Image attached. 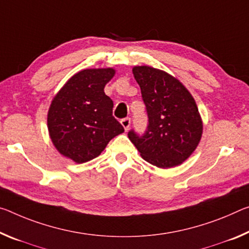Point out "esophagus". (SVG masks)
I'll return each instance as SVG.
<instances>
[{
  "instance_id": "1",
  "label": "esophagus",
  "mask_w": 249,
  "mask_h": 249,
  "mask_svg": "<svg viewBox=\"0 0 249 249\" xmlns=\"http://www.w3.org/2000/svg\"><path fill=\"white\" fill-rule=\"evenodd\" d=\"M121 124L123 125V127H124L125 131H127V129L129 128V125H131V118H129V117L123 118V120L121 121Z\"/></svg>"
}]
</instances>
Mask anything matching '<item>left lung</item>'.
<instances>
[{"label": "left lung", "mask_w": 249, "mask_h": 249, "mask_svg": "<svg viewBox=\"0 0 249 249\" xmlns=\"http://www.w3.org/2000/svg\"><path fill=\"white\" fill-rule=\"evenodd\" d=\"M147 112L148 125L140 136L128 132V139L141 156L160 168H171L186 160L198 145L203 122L188 89L168 73L151 66H134Z\"/></svg>", "instance_id": "1"}]
</instances>
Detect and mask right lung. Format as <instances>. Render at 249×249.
Masks as SVG:
<instances>
[{"mask_svg":"<svg viewBox=\"0 0 249 249\" xmlns=\"http://www.w3.org/2000/svg\"><path fill=\"white\" fill-rule=\"evenodd\" d=\"M114 69H88L73 75L58 90L47 113L52 143L63 156L85 163L104 151L108 142L124 132L113 116V101L104 88Z\"/></svg>","mask_w":249,"mask_h":249,"instance_id":"add662e5","label":"right lung"}]
</instances>
